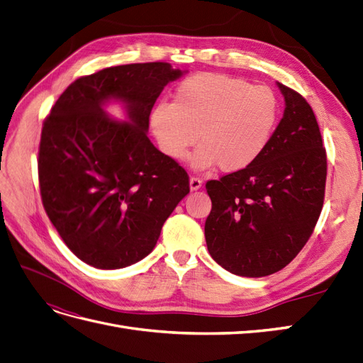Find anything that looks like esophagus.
<instances>
[{
	"mask_svg": "<svg viewBox=\"0 0 363 363\" xmlns=\"http://www.w3.org/2000/svg\"><path fill=\"white\" fill-rule=\"evenodd\" d=\"M201 184H203V182H201V179H200V177H191V179H189V186H191V191H196V189H200V188H201Z\"/></svg>",
	"mask_w": 363,
	"mask_h": 363,
	"instance_id": "34e87169",
	"label": "esophagus"
}]
</instances>
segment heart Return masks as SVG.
Returning a JSON list of instances; mask_svg holds the SVG:
<instances>
[{"label":"heart","mask_w":363,"mask_h":363,"mask_svg":"<svg viewBox=\"0 0 363 363\" xmlns=\"http://www.w3.org/2000/svg\"><path fill=\"white\" fill-rule=\"evenodd\" d=\"M279 100L267 86L224 74H199L184 80L172 104H159L151 113V130L159 148L182 160L191 147L195 169L218 163L224 172L245 169L267 148L279 121Z\"/></svg>","instance_id":"heart-1"}]
</instances>
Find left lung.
Wrapping results in <instances>:
<instances>
[{"instance_id":"8db88e82","label":"left lung","mask_w":363,"mask_h":363,"mask_svg":"<svg viewBox=\"0 0 363 363\" xmlns=\"http://www.w3.org/2000/svg\"><path fill=\"white\" fill-rule=\"evenodd\" d=\"M277 86L286 107L267 148L245 169L206 183L212 200L207 250L242 277L286 267L309 240L324 204L327 156L315 113L298 92Z\"/></svg>"}]
</instances>
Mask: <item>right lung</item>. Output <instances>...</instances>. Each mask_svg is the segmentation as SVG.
Segmentation results:
<instances>
[{
    "label": "right lung",
    "instance_id": "1",
    "mask_svg": "<svg viewBox=\"0 0 363 363\" xmlns=\"http://www.w3.org/2000/svg\"><path fill=\"white\" fill-rule=\"evenodd\" d=\"M183 71L167 62L119 65L71 83L43 121L39 186L63 242L87 265L119 269L148 256L186 195L189 175L147 136L163 87ZM121 101L128 123L102 107Z\"/></svg>",
    "mask_w": 363,
    "mask_h": 363
}]
</instances>
